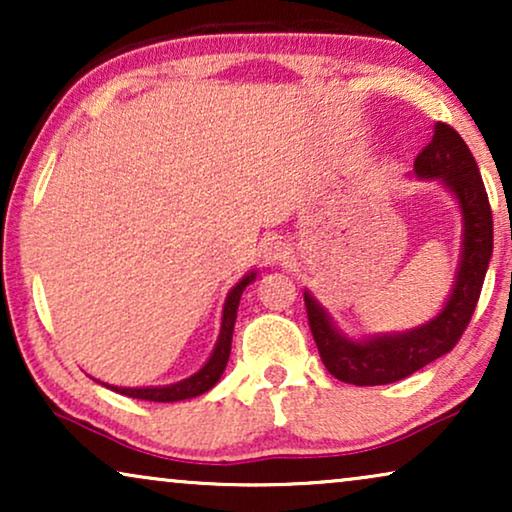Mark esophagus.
I'll return each instance as SVG.
<instances>
[{
	"label": "esophagus",
	"instance_id": "esophagus-1",
	"mask_svg": "<svg viewBox=\"0 0 512 512\" xmlns=\"http://www.w3.org/2000/svg\"><path fill=\"white\" fill-rule=\"evenodd\" d=\"M289 244H284L282 240H270L263 244V261L268 265H284L289 261Z\"/></svg>",
	"mask_w": 512,
	"mask_h": 512
}]
</instances>
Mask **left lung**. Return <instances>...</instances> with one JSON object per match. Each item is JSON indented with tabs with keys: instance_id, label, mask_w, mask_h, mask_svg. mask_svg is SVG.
<instances>
[{
	"instance_id": "1",
	"label": "left lung",
	"mask_w": 512,
	"mask_h": 512,
	"mask_svg": "<svg viewBox=\"0 0 512 512\" xmlns=\"http://www.w3.org/2000/svg\"><path fill=\"white\" fill-rule=\"evenodd\" d=\"M412 172L417 179H438L459 202L464 219L457 277L443 310L410 331L354 340L335 326L331 314L310 291L303 293L307 321L326 370L356 387L398 382L450 352L473 317L492 258V207L478 163L459 132L447 123H436L431 142L415 158Z\"/></svg>"
}]
</instances>
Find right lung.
<instances>
[{
  "instance_id": "1",
  "label": "right lung",
  "mask_w": 512,
  "mask_h": 512,
  "mask_svg": "<svg viewBox=\"0 0 512 512\" xmlns=\"http://www.w3.org/2000/svg\"><path fill=\"white\" fill-rule=\"evenodd\" d=\"M254 279H256V272H249V275H244L240 282H237L233 289L228 291L226 303H223L219 340H216V345L212 349V356H209L207 363L198 370V373H193L191 377H186V380H181V382L165 384V387H111V384H107V387L118 391V394H123V396L142 398V401H153V403L186 401V398H195V396L205 394V391L212 389L214 384L221 380L223 370H226V366H228L230 342H233L237 305H240L242 291L247 289Z\"/></svg>"
}]
</instances>
